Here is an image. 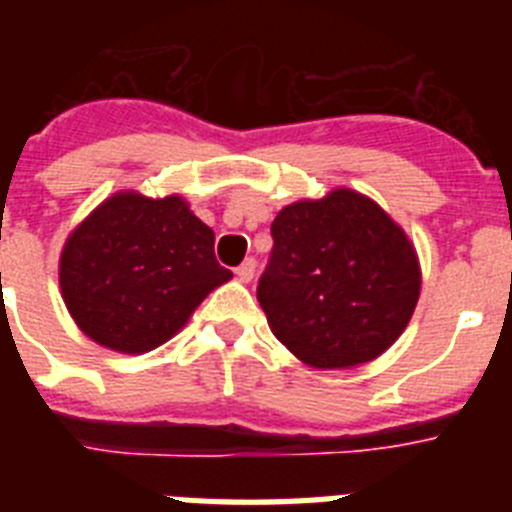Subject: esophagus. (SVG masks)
<instances>
[{"label":"esophagus","instance_id":"34e87169","mask_svg":"<svg viewBox=\"0 0 512 512\" xmlns=\"http://www.w3.org/2000/svg\"><path fill=\"white\" fill-rule=\"evenodd\" d=\"M235 274H238V279H243V282H251L253 274H256V261L246 259L238 269H235Z\"/></svg>","mask_w":512,"mask_h":512}]
</instances>
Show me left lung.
<instances>
[{"label":"left lung","instance_id":"8db88e82","mask_svg":"<svg viewBox=\"0 0 512 512\" xmlns=\"http://www.w3.org/2000/svg\"><path fill=\"white\" fill-rule=\"evenodd\" d=\"M271 238L256 297L297 359L346 369L377 359L400 338L418 305L420 266L382 207L336 189L284 207Z\"/></svg>","mask_w":512,"mask_h":512}]
</instances>
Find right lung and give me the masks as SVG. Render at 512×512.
<instances>
[{
  "label": "right lung",
  "instance_id": "right-lung-1",
  "mask_svg": "<svg viewBox=\"0 0 512 512\" xmlns=\"http://www.w3.org/2000/svg\"><path fill=\"white\" fill-rule=\"evenodd\" d=\"M215 233L182 197H110L71 233L61 253V292L92 341L143 354L169 341L230 274L215 259Z\"/></svg>",
  "mask_w": 512,
  "mask_h": 512
}]
</instances>
